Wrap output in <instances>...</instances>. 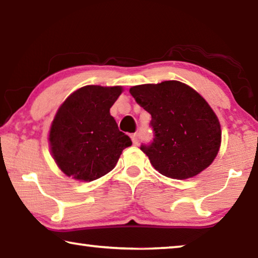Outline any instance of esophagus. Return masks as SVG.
<instances>
[{
	"instance_id": "1",
	"label": "esophagus",
	"mask_w": 258,
	"mask_h": 258,
	"mask_svg": "<svg viewBox=\"0 0 258 258\" xmlns=\"http://www.w3.org/2000/svg\"><path fill=\"white\" fill-rule=\"evenodd\" d=\"M131 139H132V142L134 143V145H138V143H139V135L137 133L131 135Z\"/></svg>"
}]
</instances>
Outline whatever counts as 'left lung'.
Instances as JSON below:
<instances>
[{"instance_id":"left-lung-1","label":"left lung","mask_w":258,"mask_h":258,"mask_svg":"<svg viewBox=\"0 0 258 258\" xmlns=\"http://www.w3.org/2000/svg\"><path fill=\"white\" fill-rule=\"evenodd\" d=\"M130 93L151 115L155 138L141 150L163 175L185 180L206 169L221 147V125L197 91L178 81L137 85Z\"/></svg>"}]
</instances>
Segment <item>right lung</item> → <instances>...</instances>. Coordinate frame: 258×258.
I'll return each instance as SVG.
<instances>
[{"label": "right lung", "mask_w": 258, "mask_h": 258, "mask_svg": "<svg viewBox=\"0 0 258 258\" xmlns=\"http://www.w3.org/2000/svg\"><path fill=\"white\" fill-rule=\"evenodd\" d=\"M121 92V86L86 85L59 107L49 143L55 164L67 176L82 182L97 180L113 169L123 150L132 145L110 115Z\"/></svg>", "instance_id": "obj_1"}]
</instances>
